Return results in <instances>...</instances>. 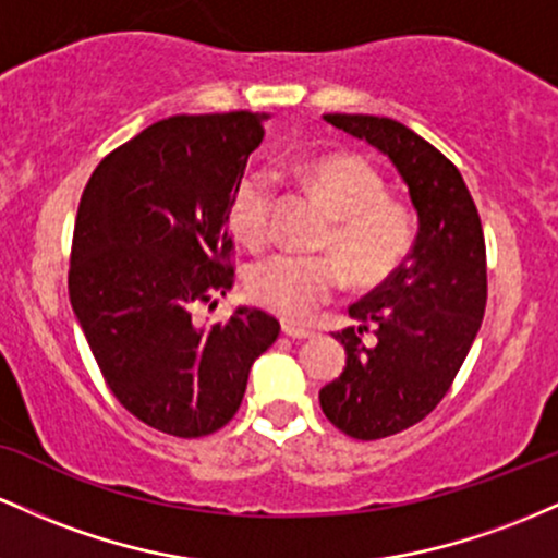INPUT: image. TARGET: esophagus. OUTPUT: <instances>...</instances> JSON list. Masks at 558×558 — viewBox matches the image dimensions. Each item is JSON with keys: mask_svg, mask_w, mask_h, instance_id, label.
Instances as JSON below:
<instances>
[{"mask_svg": "<svg viewBox=\"0 0 558 558\" xmlns=\"http://www.w3.org/2000/svg\"><path fill=\"white\" fill-rule=\"evenodd\" d=\"M281 331H284L287 337H292V340H311V337H313V331H311V329L292 327V324H284V327H281Z\"/></svg>", "mask_w": 558, "mask_h": 558, "instance_id": "esophagus-1", "label": "esophagus"}]
</instances>
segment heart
<instances>
[{"instance_id": "1", "label": "heart", "mask_w": 558, "mask_h": 558, "mask_svg": "<svg viewBox=\"0 0 558 558\" xmlns=\"http://www.w3.org/2000/svg\"><path fill=\"white\" fill-rule=\"evenodd\" d=\"M305 186L327 205L335 227L318 258L279 253L255 263L247 274V292L255 303L284 322H308L322 305L353 281L374 287L398 271L414 245V221L403 205L387 199L381 173L359 155H327L298 166ZM279 186L271 171L242 177L229 203L231 231L247 247H263L274 234Z\"/></svg>"}]
</instances>
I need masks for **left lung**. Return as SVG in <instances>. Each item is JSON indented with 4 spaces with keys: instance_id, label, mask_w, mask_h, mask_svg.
<instances>
[{
    "instance_id": "8db88e82",
    "label": "left lung",
    "mask_w": 558,
    "mask_h": 558,
    "mask_svg": "<svg viewBox=\"0 0 558 558\" xmlns=\"http://www.w3.org/2000/svg\"><path fill=\"white\" fill-rule=\"evenodd\" d=\"M324 121L390 158L418 218L409 258L348 308L355 327L335 335L345 368L318 392L337 429L379 440L422 422L453 385L485 316V236L459 168L409 126L345 112Z\"/></svg>"
}]
</instances>
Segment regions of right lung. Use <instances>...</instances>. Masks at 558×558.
Here are the masks:
<instances>
[{
  "mask_svg": "<svg viewBox=\"0 0 558 558\" xmlns=\"http://www.w3.org/2000/svg\"><path fill=\"white\" fill-rule=\"evenodd\" d=\"M266 112L173 116L121 144L81 195L68 292L121 405L173 437L231 422L250 366L279 322L240 305L197 327L192 308L227 295L229 203L263 140Z\"/></svg>",
  "mask_w": 558,
  "mask_h": 558,
  "instance_id": "1",
  "label": "right lung"
}]
</instances>
